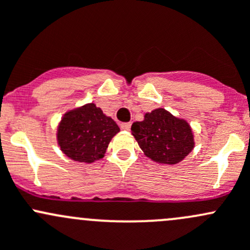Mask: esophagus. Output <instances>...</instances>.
Returning <instances> with one entry per match:
<instances>
[{
    "label": "esophagus",
    "mask_w": 250,
    "mask_h": 250,
    "mask_svg": "<svg viewBox=\"0 0 250 250\" xmlns=\"http://www.w3.org/2000/svg\"><path fill=\"white\" fill-rule=\"evenodd\" d=\"M120 127H122L123 130L128 131L131 128V123H123V124L120 125Z\"/></svg>",
    "instance_id": "1"
}]
</instances>
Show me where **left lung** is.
Masks as SVG:
<instances>
[{
  "mask_svg": "<svg viewBox=\"0 0 250 250\" xmlns=\"http://www.w3.org/2000/svg\"><path fill=\"white\" fill-rule=\"evenodd\" d=\"M131 131L144 155L155 163H181L195 146L190 125L164 108L146 113L143 122L133 123Z\"/></svg>",
  "mask_w": 250,
  "mask_h": 250,
  "instance_id": "left-lung-1",
  "label": "left lung"
}]
</instances>
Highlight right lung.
<instances>
[{
	"label": "right lung",
	"instance_id": "add662e5",
	"mask_svg": "<svg viewBox=\"0 0 250 250\" xmlns=\"http://www.w3.org/2000/svg\"><path fill=\"white\" fill-rule=\"evenodd\" d=\"M120 131L95 104L68 110L58 127V143L66 156L91 164L104 156L110 140Z\"/></svg>",
	"mask_w": 250,
	"mask_h": 250
}]
</instances>
